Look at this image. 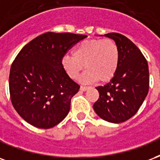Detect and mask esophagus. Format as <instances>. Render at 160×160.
Masks as SVG:
<instances>
[{"label":"esophagus","instance_id":"obj_1","mask_svg":"<svg viewBox=\"0 0 160 160\" xmlns=\"http://www.w3.org/2000/svg\"><path fill=\"white\" fill-rule=\"evenodd\" d=\"M88 88H88V87H84V86H81V87H80V90H81V91H87Z\"/></svg>","mask_w":160,"mask_h":160}]
</instances>
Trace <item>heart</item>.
I'll return each mask as SVG.
<instances>
[{"label": "heart", "mask_w": 160, "mask_h": 160, "mask_svg": "<svg viewBox=\"0 0 160 160\" xmlns=\"http://www.w3.org/2000/svg\"><path fill=\"white\" fill-rule=\"evenodd\" d=\"M61 63L71 78H77L85 66L87 72L80 77L81 82L89 83L96 80L107 82L117 72L119 51L111 39L85 40L76 47L73 54L64 56Z\"/></svg>", "instance_id": "obj_1"}]
</instances>
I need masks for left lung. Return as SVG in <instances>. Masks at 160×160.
Returning a JSON list of instances; mask_svg holds the SVG:
<instances>
[{
	"mask_svg": "<svg viewBox=\"0 0 160 160\" xmlns=\"http://www.w3.org/2000/svg\"><path fill=\"white\" fill-rule=\"evenodd\" d=\"M104 37L117 44L119 64L113 78L96 87L100 97L93 107L102 119L123 123L137 112L148 93V65L139 48L126 37L114 32Z\"/></svg>",
	"mask_w": 160,
	"mask_h": 160,
	"instance_id": "left-lung-1",
	"label": "left lung"
}]
</instances>
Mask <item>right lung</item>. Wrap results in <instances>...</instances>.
<instances>
[{
    "instance_id": "right-lung-1",
    "label": "right lung",
    "mask_w": 160,
    "mask_h": 160,
    "mask_svg": "<svg viewBox=\"0 0 160 160\" xmlns=\"http://www.w3.org/2000/svg\"><path fill=\"white\" fill-rule=\"evenodd\" d=\"M85 35L46 32L21 49L12 64L9 90L12 106L27 123L50 129L67 116L79 90L62 66L63 56Z\"/></svg>"
}]
</instances>
